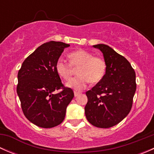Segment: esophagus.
Wrapping results in <instances>:
<instances>
[{
	"label": "esophagus",
	"instance_id": "34e87169",
	"mask_svg": "<svg viewBox=\"0 0 154 154\" xmlns=\"http://www.w3.org/2000/svg\"><path fill=\"white\" fill-rule=\"evenodd\" d=\"M80 92H77V91H74V96H75V97H77V96L80 95Z\"/></svg>",
	"mask_w": 154,
	"mask_h": 154
}]
</instances>
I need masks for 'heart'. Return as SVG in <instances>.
<instances>
[{"label": "heart", "mask_w": 154, "mask_h": 154, "mask_svg": "<svg viewBox=\"0 0 154 154\" xmlns=\"http://www.w3.org/2000/svg\"><path fill=\"white\" fill-rule=\"evenodd\" d=\"M70 63L59 59L56 63V70L59 75L68 80L72 75L74 68H77L78 75L66 83V86L77 91L85 88L89 81L92 83L100 82L106 74V65L104 60L94 57L85 50H78L68 54Z\"/></svg>", "instance_id": "obj_1"}]
</instances>
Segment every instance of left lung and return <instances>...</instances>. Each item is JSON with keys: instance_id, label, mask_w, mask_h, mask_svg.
I'll return each instance as SVG.
<instances>
[{"instance_id": "1", "label": "left lung", "mask_w": 154, "mask_h": 154, "mask_svg": "<svg viewBox=\"0 0 154 154\" xmlns=\"http://www.w3.org/2000/svg\"><path fill=\"white\" fill-rule=\"evenodd\" d=\"M103 53L106 65L103 78L86 92L85 114L91 125L109 128L129 114L136 89V73L128 60L103 44L93 46Z\"/></svg>"}]
</instances>
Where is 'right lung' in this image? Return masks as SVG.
<instances>
[{
  "mask_svg": "<svg viewBox=\"0 0 154 154\" xmlns=\"http://www.w3.org/2000/svg\"><path fill=\"white\" fill-rule=\"evenodd\" d=\"M69 45L61 42L44 43L25 59L18 71L17 94L23 113L38 127L60 125L74 96L73 90L63 84L56 70V63ZM60 89L62 91L54 94Z\"/></svg>",
  "mask_w": 154,
  "mask_h": 154,
  "instance_id": "right-lung-1",
  "label": "right lung"
}]
</instances>
